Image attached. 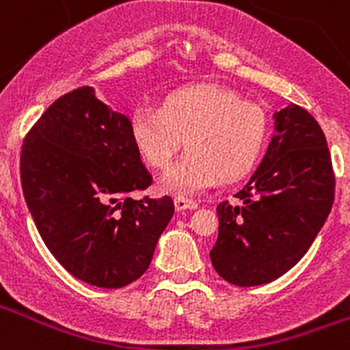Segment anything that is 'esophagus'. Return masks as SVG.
I'll return each instance as SVG.
<instances>
[{
    "instance_id": "34e87169",
    "label": "esophagus",
    "mask_w": 350,
    "mask_h": 350,
    "mask_svg": "<svg viewBox=\"0 0 350 350\" xmlns=\"http://www.w3.org/2000/svg\"><path fill=\"white\" fill-rule=\"evenodd\" d=\"M196 206L198 203L194 202V200H189V198H184V196L175 198V208H177L178 212H182V210H194Z\"/></svg>"
}]
</instances>
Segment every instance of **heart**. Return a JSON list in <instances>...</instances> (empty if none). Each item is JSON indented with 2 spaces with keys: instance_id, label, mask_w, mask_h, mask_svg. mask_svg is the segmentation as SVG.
Returning a JSON list of instances; mask_svg holds the SVG:
<instances>
[{
  "instance_id": "heart-1",
  "label": "heart",
  "mask_w": 350,
  "mask_h": 350,
  "mask_svg": "<svg viewBox=\"0 0 350 350\" xmlns=\"http://www.w3.org/2000/svg\"><path fill=\"white\" fill-rule=\"evenodd\" d=\"M270 135L259 105L242 101L231 89L200 83L170 92L159 108L140 107L131 116V137L148 165L166 170V189L194 194L224 180H237L258 165Z\"/></svg>"
}]
</instances>
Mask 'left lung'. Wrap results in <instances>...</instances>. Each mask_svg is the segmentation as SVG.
<instances>
[{
  "instance_id": "obj_1",
  "label": "left lung",
  "mask_w": 350,
  "mask_h": 350,
  "mask_svg": "<svg viewBox=\"0 0 350 350\" xmlns=\"http://www.w3.org/2000/svg\"><path fill=\"white\" fill-rule=\"evenodd\" d=\"M275 135L258 170L217 205L210 259L222 279L261 286L289 271L310 249L335 200V175L317 120L291 103L273 113Z\"/></svg>"
}]
</instances>
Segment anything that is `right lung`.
<instances>
[{
    "label": "right lung",
    "mask_w": 350,
    "mask_h": 350,
    "mask_svg": "<svg viewBox=\"0 0 350 350\" xmlns=\"http://www.w3.org/2000/svg\"><path fill=\"white\" fill-rule=\"evenodd\" d=\"M21 184L52 256L73 277L105 289L140 279L175 212L168 196H129L152 177L133 142L131 120L92 88L61 96L27 133Z\"/></svg>",
    "instance_id": "obj_1"
}]
</instances>
